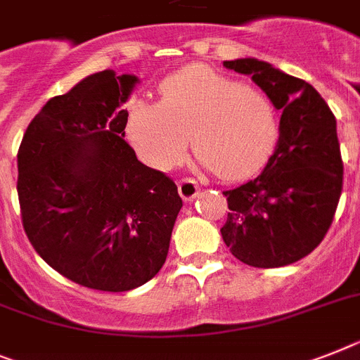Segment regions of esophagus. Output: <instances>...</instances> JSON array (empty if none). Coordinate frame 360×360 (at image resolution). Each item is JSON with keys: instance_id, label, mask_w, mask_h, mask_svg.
<instances>
[{"instance_id": "34e87169", "label": "esophagus", "mask_w": 360, "mask_h": 360, "mask_svg": "<svg viewBox=\"0 0 360 360\" xmlns=\"http://www.w3.org/2000/svg\"><path fill=\"white\" fill-rule=\"evenodd\" d=\"M177 190H179V195L185 201H192V199L198 195L199 192V185L195 183L194 179H190V177H185V179H181L177 183Z\"/></svg>"}]
</instances>
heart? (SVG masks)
I'll use <instances>...</instances> for the list:
<instances>
[{
  "label": "heart",
  "instance_id": "b5f03b06",
  "mask_svg": "<svg viewBox=\"0 0 360 360\" xmlns=\"http://www.w3.org/2000/svg\"><path fill=\"white\" fill-rule=\"evenodd\" d=\"M188 136L203 168L225 181L247 179L273 153L276 108L255 87L190 65L162 80L157 104L134 102L126 117V139L153 170L179 165Z\"/></svg>",
  "mask_w": 360,
  "mask_h": 360
}]
</instances>
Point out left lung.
Instances as JSON below:
<instances>
[{"label":"left lung","mask_w":360,"mask_h":360,"mask_svg":"<svg viewBox=\"0 0 360 360\" xmlns=\"http://www.w3.org/2000/svg\"><path fill=\"white\" fill-rule=\"evenodd\" d=\"M250 75L282 111L280 137L264 172L226 190L221 236L240 262L258 269L295 264L324 240L342 192L337 120L315 87L256 58L223 62Z\"/></svg>","instance_id":"obj_1"}]
</instances>
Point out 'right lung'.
<instances>
[{"mask_svg":"<svg viewBox=\"0 0 360 360\" xmlns=\"http://www.w3.org/2000/svg\"><path fill=\"white\" fill-rule=\"evenodd\" d=\"M137 77L84 78L31 120L18 150L21 223L34 250L62 276L122 292L166 262L183 207L174 179L139 161L124 141Z\"/></svg>","mask_w":360,"mask_h":360,"instance_id":"1","label":"right lung"}]
</instances>
